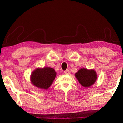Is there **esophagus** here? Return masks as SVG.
I'll use <instances>...</instances> for the list:
<instances>
[{"mask_svg": "<svg viewBox=\"0 0 123 123\" xmlns=\"http://www.w3.org/2000/svg\"><path fill=\"white\" fill-rule=\"evenodd\" d=\"M68 71H66V72H65V73H66V74H68V73H68V72H67Z\"/></svg>", "mask_w": 123, "mask_h": 123, "instance_id": "obj_1", "label": "esophagus"}]
</instances>
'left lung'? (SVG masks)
Listing matches in <instances>:
<instances>
[{"mask_svg":"<svg viewBox=\"0 0 123 123\" xmlns=\"http://www.w3.org/2000/svg\"><path fill=\"white\" fill-rule=\"evenodd\" d=\"M56 72L53 68L44 67L35 69L31 75V80L34 85L43 89H48L55 79Z\"/></svg>","mask_w":123,"mask_h":123,"instance_id":"8db88e82","label":"left lung"}]
</instances>
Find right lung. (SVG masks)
Here are the masks:
<instances>
[{"instance_id": "add662e5", "label": "right lung", "mask_w": 123, "mask_h": 123, "mask_svg": "<svg viewBox=\"0 0 123 123\" xmlns=\"http://www.w3.org/2000/svg\"><path fill=\"white\" fill-rule=\"evenodd\" d=\"M75 77L80 84L85 87H88L94 84L97 75L94 70L81 68L75 74Z\"/></svg>"}]
</instances>
